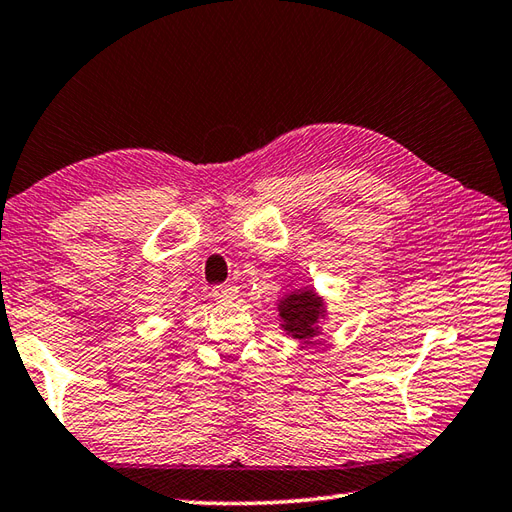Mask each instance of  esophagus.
<instances>
[{
	"label": "esophagus",
	"mask_w": 512,
	"mask_h": 512,
	"mask_svg": "<svg viewBox=\"0 0 512 512\" xmlns=\"http://www.w3.org/2000/svg\"><path fill=\"white\" fill-rule=\"evenodd\" d=\"M237 286L235 284H219V286H213V297L217 299V302H233V299H237Z\"/></svg>",
	"instance_id": "esophagus-1"
}]
</instances>
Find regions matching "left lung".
<instances>
[{
	"label": "left lung",
	"mask_w": 512,
	"mask_h": 512,
	"mask_svg": "<svg viewBox=\"0 0 512 512\" xmlns=\"http://www.w3.org/2000/svg\"><path fill=\"white\" fill-rule=\"evenodd\" d=\"M277 310L279 319H282L279 326L284 328V333L293 339H302V342H310L319 335V322L326 317L324 297H319L308 286L284 295L279 299Z\"/></svg>",
	"instance_id": "1"
}]
</instances>
